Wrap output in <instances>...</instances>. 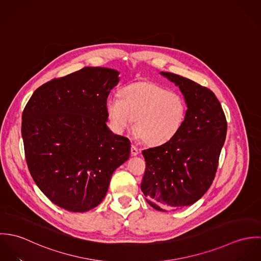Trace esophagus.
Returning <instances> with one entry per match:
<instances>
[{
  "label": "esophagus",
  "mask_w": 261,
  "mask_h": 261,
  "mask_svg": "<svg viewBox=\"0 0 261 261\" xmlns=\"http://www.w3.org/2000/svg\"><path fill=\"white\" fill-rule=\"evenodd\" d=\"M130 153H132V155H137V154L139 153V149H138L137 147L132 146V148H130Z\"/></svg>",
  "instance_id": "34e87169"
}]
</instances>
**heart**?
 <instances>
[{"label": "heart", "mask_w": 261, "mask_h": 261, "mask_svg": "<svg viewBox=\"0 0 261 261\" xmlns=\"http://www.w3.org/2000/svg\"><path fill=\"white\" fill-rule=\"evenodd\" d=\"M186 112V101L180 93L149 81L130 84L121 90L120 97L108 100L113 127L121 133L135 120V132L150 145L173 139L184 123Z\"/></svg>", "instance_id": "b5f03b06"}]
</instances>
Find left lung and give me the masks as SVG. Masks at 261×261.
<instances>
[{
  "instance_id": "1",
  "label": "left lung",
  "mask_w": 261,
  "mask_h": 261,
  "mask_svg": "<svg viewBox=\"0 0 261 261\" xmlns=\"http://www.w3.org/2000/svg\"><path fill=\"white\" fill-rule=\"evenodd\" d=\"M160 73L179 86L188 109L184 123L173 139L143 150L147 168L141 189L153 209L178 210L197 202L211 186L227 121L209 88L180 75Z\"/></svg>"
}]
</instances>
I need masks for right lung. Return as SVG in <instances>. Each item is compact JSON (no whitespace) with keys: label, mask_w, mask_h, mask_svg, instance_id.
Returning a JSON list of instances; mask_svg holds the SVG:
<instances>
[{"label":"right lung","mask_w":261,"mask_h":261,"mask_svg":"<svg viewBox=\"0 0 261 261\" xmlns=\"http://www.w3.org/2000/svg\"><path fill=\"white\" fill-rule=\"evenodd\" d=\"M118 74L84 67L41 85L24 109L22 137L30 174L43 194L67 211L99 205L113 172L129 158V140L107 125V101Z\"/></svg>","instance_id":"obj_1"}]
</instances>
